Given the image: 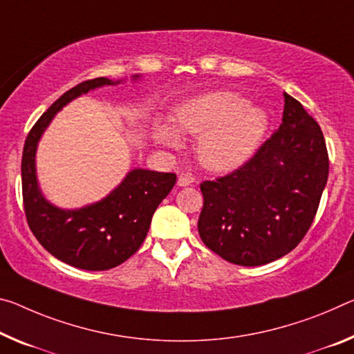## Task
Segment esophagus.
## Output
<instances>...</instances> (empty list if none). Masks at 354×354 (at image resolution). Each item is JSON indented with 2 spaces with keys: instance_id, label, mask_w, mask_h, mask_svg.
Here are the masks:
<instances>
[{
  "instance_id": "1",
  "label": "esophagus",
  "mask_w": 354,
  "mask_h": 354,
  "mask_svg": "<svg viewBox=\"0 0 354 354\" xmlns=\"http://www.w3.org/2000/svg\"><path fill=\"white\" fill-rule=\"evenodd\" d=\"M195 183V178L192 175H189V173H181V175L178 176V186L179 187H186L190 186V184Z\"/></svg>"
}]
</instances>
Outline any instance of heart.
<instances>
[{
  "label": "heart",
  "instance_id": "obj_1",
  "mask_svg": "<svg viewBox=\"0 0 354 354\" xmlns=\"http://www.w3.org/2000/svg\"><path fill=\"white\" fill-rule=\"evenodd\" d=\"M269 116L260 105L233 91H209L190 97L175 111V126L156 121L153 137L160 147L178 149L181 133L198 137L197 156L212 171H233L243 167L260 147Z\"/></svg>",
  "mask_w": 354,
  "mask_h": 354
}]
</instances>
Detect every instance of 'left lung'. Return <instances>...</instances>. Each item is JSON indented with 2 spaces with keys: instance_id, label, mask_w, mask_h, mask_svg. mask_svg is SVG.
Listing matches in <instances>:
<instances>
[{
  "instance_id": "obj_1",
  "label": "left lung",
  "mask_w": 354,
  "mask_h": 354,
  "mask_svg": "<svg viewBox=\"0 0 354 354\" xmlns=\"http://www.w3.org/2000/svg\"><path fill=\"white\" fill-rule=\"evenodd\" d=\"M282 124L239 170L200 184V238L223 260L260 266L304 238L328 183L329 160L317 121L283 93Z\"/></svg>"
}]
</instances>
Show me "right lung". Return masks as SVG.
<instances>
[{
  "label": "right lung",
  "mask_w": 354,
  "mask_h": 354,
  "mask_svg": "<svg viewBox=\"0 0 354 354\" xmlns=\"http://www.w3.org/2000/svg\"><path fill=\"white\" fill-rule=\"evenodd\" d=\"M131 78L137 82L142 75L136 74ZM124 82L126 78L110 80L99 77L64 93L32 126L21 157L24 205L32 234L58 260L86 271L111 269L136 254L147 238L157 206L175 186L176 175L133 168L102 200L75 209H64L44 197L39 186L37 145L63 106L93 89Z\"/></svg>",
  "instance_id": "obj_1"
}]
</instances>
